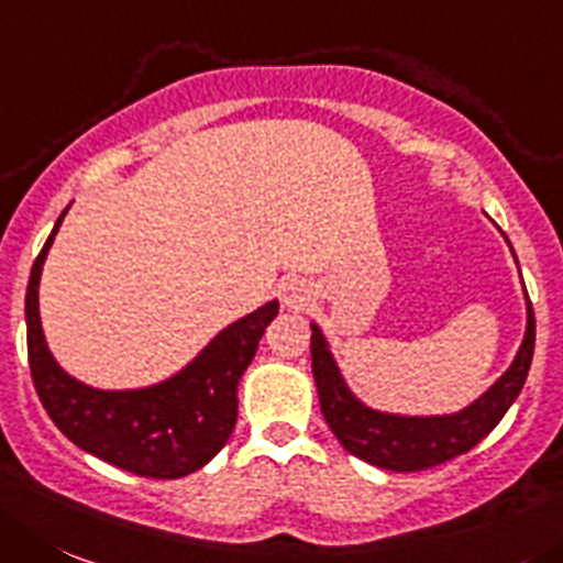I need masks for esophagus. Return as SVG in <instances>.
Wrapping results in <instances>:
<instances>
[{"instance_id":"esophagus-1","label":"esophagus","mask_w":563,"mask_h":563,"mask_svg":"<svg viewBox=\"0 0 563 563\" xmlns=\"http://www.w3.org/2000/svg\"><path fill=\"white\" fill-rule=\"evenodd\" d=\"M311 299H313L311 288H308L306 283H299V280L288 283L286 291H283V302H286L288 308H297V311H302V308H306Z\"/></svg>"}]
</instances>
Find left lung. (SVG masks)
Listing matches in <instances>:
<instances>
[{
  "label": "left lung",
  "instance_id": "1",
  "mask_svg": "<svg viewBox=\"0 0 563 563\" xmlns=\"http://www.w3.org/2000/svg\"><path fill=\"white\" fill-rule=\"evenodd\" d=\"M311 366L319 388V406L330 430L344 444L346 453L391 472L430 470L455 455L470 453L477 441L486 439L522 391L536 344L533 308H528V330L511 369L481 400L453 417H391L355 400L341 380L317 324H311Z\"/></svg>",
  "mask_w": 563,
  "mask_h": 563
}]
</instances>
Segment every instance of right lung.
<instances>
[{
    "instance_id": "add662e5",
    "label": "right lung",
    "mask_w": 563,
    "mask_h": 563,
    "mask_svg": "<svg viewBox=\"0 0 563 563\" xmlns=\"http://www.w3.org/2000/svg\"><path fill=\"white\" fill-rule=\"evenodd\" d=\"M66 210L35 257L27 283V358L35 391L52 422L77 448L124 472L175 481L197 472L228 444L239 417V380L255 358L257 341L277 317L266 302L224 328L202 353L157 386L99 391L68 377L44 341L38 319L41 266Z\"/></svg>"
}]
</instances>
